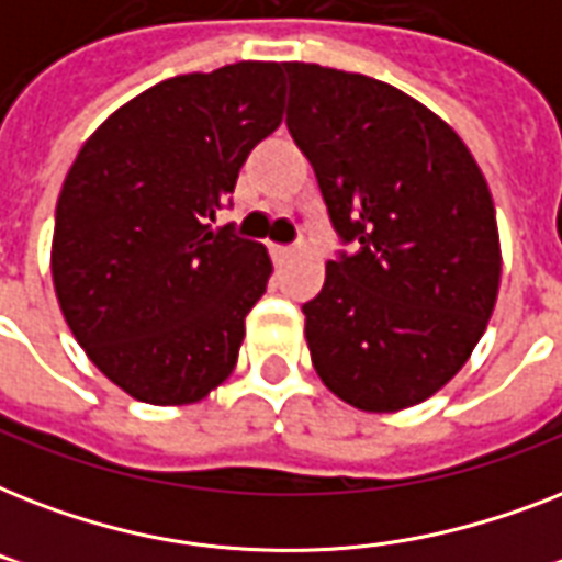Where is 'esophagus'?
Listing matches in <instances>:
<instances>
[{
  "label": "esophagus",
  "instance_id": "esophagus-1",
  "mask_svg": "<svg viewBox=\"0 0 562 562\" xmlns=\"http://www.w3.org/2000/svg\"><path fill=\"white\" fill-rule=\"evenodd\" d=\"M271 256L277 259V262H282V259H289L291 256V245H271Z\"/></svg>",
  "mask_w": 562,
  "mask_h": 562
}]
</instances>
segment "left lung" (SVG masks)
<instances>
[{"label":"left lung","instance_id":"8db88e82","mask_svg":"<svg viewBox=\"0 0 562 562\" xmlns=\"http://www.w3.org/2000/svg\"><path fill=\"white\" fill-rule=\"evenodd\" d=\"M289 72V125L341 245L303 303L317 375L361 411L428 400L470 359L498 294L487 180L461 136L368 75Z\"/></svg>","mask_w":562,"mask_h":562}]
</instances>
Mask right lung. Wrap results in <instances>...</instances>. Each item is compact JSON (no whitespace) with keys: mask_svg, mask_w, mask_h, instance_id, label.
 Returning a JSON list of instances; mask_svg holds the SVG:
<instances>
[{"mask_svg":"<svg viewBox=\"0 0 562 562\" xmlns=\"http://www.w3.org/2000/svg\"><path fill=\"white\" fill-rule=\"evenodd\" d=\"M282 66L178 75L83 143L55 210L60 312L110 382L151 405L203 400L236 368L265 294L259 241L212 227L247 154L282 122Z\"/></svg>","mask_w":562,"mask_h":562,"instance_id":"right-lung-1","label":"right lung"}]
</instances>
